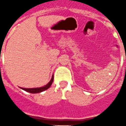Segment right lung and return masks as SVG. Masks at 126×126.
Returning a JSON list of instances; mask_svg holds the SVG:
<instances>
[{"mask_svg": "<svg viewBox=\"0 0 126 126\" xmlns=\"http://www.w3.org/2000/svg\"><path fill=\"white\" fill-rule=\"evenodd\" d=\"M53 77L51 78V80L49 81V83L47 84H46L45 86L44 87H41V88H23V90L26 91L27 92H29V93H31V94H37V93H40V92H43V91H45L47 89L51 86V84L53 82Z\"/></svg>", "mask_w": 126, "mask_h": 126, "instance_id": "1", "label": "right lung"}]
</instances>
